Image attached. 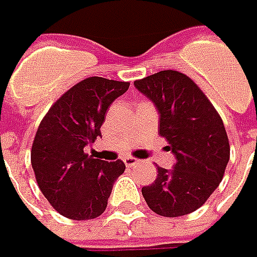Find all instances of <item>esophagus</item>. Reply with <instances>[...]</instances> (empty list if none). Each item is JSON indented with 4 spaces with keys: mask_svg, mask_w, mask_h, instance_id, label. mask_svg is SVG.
<instances>
[{
    "mask_svg": "<svg viewBox=\"0 0 257 257\" xmlns=\"http://www.w3.org/2000/svg\"><path fill=\"white\" fill-rule=\"evenodd\" d=\"M123 162H125V165H126L128 168H131V166H135V165L138 164V159L128 156V158H125V159H123Z\"/></svg>",
    "mask_w": 257,
    "mask_h": 257,
    "instance_id": "1",
    "label": "esophagus"
}]
</instances>
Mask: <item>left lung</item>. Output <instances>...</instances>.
<instances>
[{
    "label": "left lung",
    "mask_w": 257,
    "mask_h": 257,
    "mask_svg": "<svg viewBox=\"0 0 257 257\" xmlns=\"http://www.w3.org/2000/svg\"><path fill=\"white\" fill-rule=\"evenodd\" d=\"M159 113V135L169 142L176 162L158 166V176L142 188L148 206L166 217L199 209L222 182L230 146L223 122L189 76L161 71L134 82Z\"/></svg>",
    "instance_id": "8db88e82"
}]
</instances>
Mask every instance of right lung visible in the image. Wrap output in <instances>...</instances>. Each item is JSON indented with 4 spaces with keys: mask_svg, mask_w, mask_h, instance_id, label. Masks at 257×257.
Returning a JSON list of instances; mask_svg holds the SVG:
<instances>
[{
    "mask_svg": "<svg viewBox=\"0 0 257 257\" xmlns=\"http://www.w3.org/2000/svg\"><path fill=\"white\" fill-rule=\"evenodd\" d=\"M129 82L91 76L58 99L40 123L31 151L32 169L52 208L74 220L103 213L122 161L106 162L84 152L101 137L105 113Z\"/></svg>",
    "mask_w": 257,
    "mask_h": 257,
    "instance_id": "1",
    "label": "right lung"
}]
</instances>
